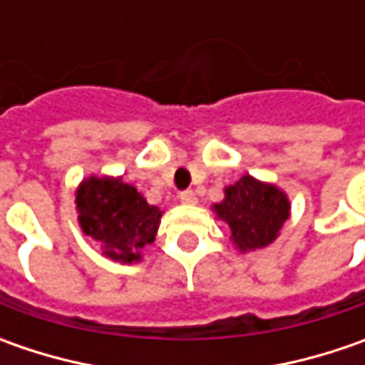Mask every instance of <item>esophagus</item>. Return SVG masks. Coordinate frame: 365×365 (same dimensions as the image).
Returning <instances> with one entry per match:
<instances>
[{
  "label": "esophagus",
  "instance_id": "34e87169",
  "mask_svg": "<svg viewBox=\"0 0 365 365\" xmlns=\"http://www.w3.org/2000/svg\"><path fill=\"white\" fill-rule=\"evenodd\" d=\"M178 197H180V201H182V203H187V205L197 203V195H195V190H182Z\"/></svg>",
  "mask_w": 365,
  "mask_h": 365
}]
</instances>
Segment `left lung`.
<instances>
[{
  "mask_svg": "<svg viewBox=\"0 0 365 365\" xmlns=\"http://www.w3.org/2000/svg\"><path fill=\"white\" fill-rule=\"evenodd\" d=\"M221 221L230 225L232 242L240 252L259 250L278 237L290 215L284 190L244 175L235 185L225 187V199L213 205Z\"/></svg>",
  "mask_w": 365,
  "mask_h": 365,
  "instance_id": "obj_1",
  "label": "left lung"
}]
</instances>
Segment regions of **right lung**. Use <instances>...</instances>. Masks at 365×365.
<instances>
[{
  "instance_id": "obj_1",
  "label": "right lung",
  "mask_w": 365,
  "mask_h": 365,
  "mask_svg": "<svg viewBox=\"0 0 365 365\" xmlns=\"http://www.w3.org/2000/svg\"><path fill=\"white\" fill-rule=\"evenodd\" d=\"M78 225L91 235L106 258L121 264L142 259V250L156 240L162 211L113 176H89L77 189Z\"/></svg>"
}]
</instances>
